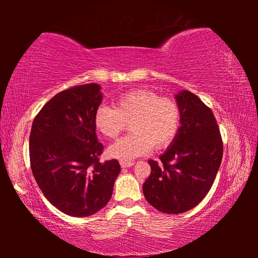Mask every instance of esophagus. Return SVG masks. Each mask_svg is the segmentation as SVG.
Here are the masks:
<instances>
[{"label": "esophagus", "instance_id": "1", "mask_svg": "<svg viewBox=\"0 0 258 258\" xmlns=\"http://www.w3.org/2000/svg\"><path fill=\"white\" fill-rule=\"evenodd\" d=\"M134 165V161H120V166L123 168H127L131 167V166Z\"/></svg>", "mask_w": 258, "mask_h": 258}]
</instances>
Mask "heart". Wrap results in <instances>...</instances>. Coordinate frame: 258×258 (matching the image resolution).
<instances>
[{"instance_id": "1", "label": "heart", "mask_w": 258, "mask_h": 258, "mask_svg": "<svg viewBox=\"0 0 258 258\" xmlns=\"http://www.w3.org/2000/svg\"><path fill=\"white\" fill-rule=\"evenodd\" d=\"M95 127L108 139H116L131 124L127 137L109 147L112 158L131 161L149 154L152 147L171 145L181 124V110L172 99L159 98L148 90L128 91L112 107L100 106L94 115Z\"/></svg>"}]
</instances>
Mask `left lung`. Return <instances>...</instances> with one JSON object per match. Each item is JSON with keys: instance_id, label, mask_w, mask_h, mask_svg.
I'll use <instances>...</instances> for the list:
<instances>
[{"instance_id": "left-lung-1", "label": "left lung", "mask_w": 258, "mask_h": 258, "mask_svg": "<svg viewBox=\"0 0 258 258\" xmlns=\"http://www.w3.org/2000/svg\"><path fill=\"white\" fill-rule=\"evenodd\" d=\"M181 110L177 135L160 163L149 160L151 173L143 195L152 207L166 214L190 211L211 190L223 157V142L213 111L190 91L175 94Z\"/></svg>"}]
</instances>
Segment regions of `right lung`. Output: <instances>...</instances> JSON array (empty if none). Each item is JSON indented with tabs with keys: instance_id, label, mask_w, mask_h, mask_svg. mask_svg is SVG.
<instances>
[{
	"instance_id": "add662e5",
	"label": "right lung",
	"mask_w": 258,
	"mask_h": 258,
	"mask_svg": "<svg viewBox=\"0 0 258 258\" xmlns=\"http://www.w3.org/2000/svg\"><path fill=\"white\" fill-rule=\"evenodd\" d=\"M101 101L97 83L64 90L44 104L30 131L35 180L45 198L71 216H90L106 206L120 172L116 159L99 160L103 146L94 115Z\"/></svg>"
}]
</instances>
